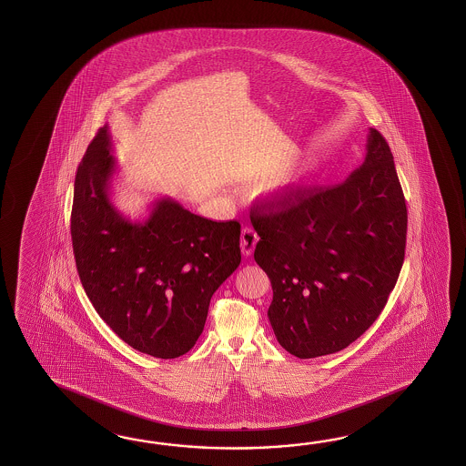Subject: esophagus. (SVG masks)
I'll return each mask as SVG.
<instances>
[{
  "mask_svg": "<svg viewBox=\"0 0 466 466\" xmlns=\"http://www.w3.org/2000/svg\"><path fill=\"white\" fill-rule=\"evenodd\" d=\"M258 235L257 231L249 227L241 229V237H239V247L245 257H249L253 253V249L257 247Z\"/></svg>",
  "mask_w": 466,
  "mask_h": 466,
  "instance_id": "34e87169",
  "label": "esophagus"
}]
</instances>
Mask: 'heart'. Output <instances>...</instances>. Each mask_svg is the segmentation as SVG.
Here are the masks:
<instances>
[{
	"mask_svg": "<svg viewBox=\"0 0 466 466\" xmlns=\"http://www.w3.org/2000/svg\"><path fill=\"white\" fill-rule=\"evenodd\" d=\"M313 173H315V163L307 159L303 163H298L289 168L283 169L281 173H278L277 177L269 179L267 191L273 195L293 193L298 188H301L308 179L311 178Z\"/></svg>",
	"mask_w": 466,
	"mask_h": 466,
	"instance_id": "heart-1",
	"label": "heart"
}]
</instances>
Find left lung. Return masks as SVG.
I'll return each instance as SVG.
<instances>
[{"label": "left lung", "instance_id": "8db88e82", "mask_svg": "<svg viewBox=\"0 0 466 466\" xmlns=\"http://www.w3.org/2000/svg\"><path fill=\"white\" fill-rule=\"evenodd\" d=\"M251 223L278 343L301 360L351 345L387 305L405 259V197L387 139L370 128L365 161L343 183L257 207Z\"/></svg>", "mask_w": 466, "mask_h": 466}]
</instances>
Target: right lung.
I'll use <instances>...</instances> for the list:
<instances>
[{
	"instance_id": "1",
	"label": "right lung",
	"mask_w": 466,
	"mask_h": 466,
	"mask_svg": "<svg viewBox=\"0 0 466 466\" xmlns=\"http://www.w3.org/2000/svg\"><path fill=\"white\" fill-rule=\"evenodd\" d=\"M108 125L79 163L71 239L79 279L99 317L129 347L178 358L195 347L209 299L239 267V223L211 221L163 197L143 221L111 201L116 158Z\"/></svg>"
}]
</instances>
